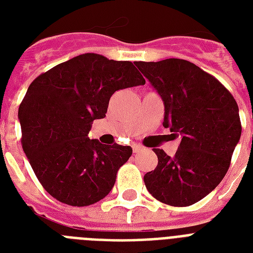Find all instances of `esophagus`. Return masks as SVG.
Segmentation results:
<instances>
[{"instance_id": "34e87169", "label": "esophagus", "mask_w": 253, "mask_h": 253, "mask_svg": "<svg viewBox=\"0 0 253 253\" xmlns=\"http://www.w3.org/2000/svg\"><path fill=\"white\" fill-rule=\"evenodd\" d=\"M142 150V146H139V144H132V151H134L135 154H138V152H140Z\"/></svg>"}]
</instances>
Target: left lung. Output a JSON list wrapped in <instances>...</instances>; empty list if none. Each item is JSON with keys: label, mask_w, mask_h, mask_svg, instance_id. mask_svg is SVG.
Returning a JSON list of instances; mask_svg holds the SVG:
<instances>
[{"label": "left lung", "mask_w": 253, "mask_h": 253, "mask_svg": "<svg viewBox=\"0 0 253 253\" xmlns=\"http://www.w3.org/2000/svg\"><path fill=\"white\" fill-rule=\"evenodd\" d=\"M164 102L163 126L180 136L173 158L160 148L158 167L144 174L148 192L163 204L190 206L219 185L242 135L239 107L230 91L182 59L136 61Z\"/></svg>", "instance_id": "8db88e82"}]
</instances>
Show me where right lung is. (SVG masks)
I'll return each instance as SVG.
<instances>
[{
	"instance_id": "1",
	"label": "right lung",
	"mask_w": 253,
	"mask_h": 253,
	"mask_svg": "<svg viewBox=\"0 0 253 253\" xmlns=\"http://www.w3.org/2000/svg\"><path fill=\"white\" fill-rule=\"evenodd\" d=\"M131 61L83 53L42 73L30 84L18 110L22 147L47 192L71 206H89L110 193L132 148L107 146L87 134L106 117L119 89L144 85Z\"/></svg>"
}]
</instances>
